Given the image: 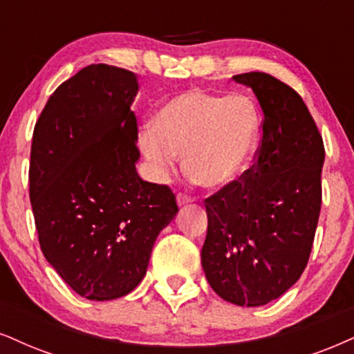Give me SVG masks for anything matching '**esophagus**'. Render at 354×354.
Here are the masks:
<instances>
[{"mask_svg":"<svg viewBox=\"0 0 354 354\" xmlns=\"http://www.w3.org/2000/svg\"><path fill=\"white\" fill-rule=\"evenodd\" d=\"M190 202H194V197H190V195L182 194V192L177 195V203L180 205V207H182V205H187V203H190Z\"/></svg>","mask_w":354,"mask_h":354,"instance_id":"34e87169","label":"esophagus"}]
</instances>
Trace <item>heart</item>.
<instances>
[{"mask_svg":"<svg viewBox=\"0 0 354 354\" xmlns=\"http://www.w3.org/2000/svg\"><path fill=\"white\" fill-rule=\"evenodd\" d=\"M261 136V116L246 95L187 90L170 98L147 123L139 144L154 169L165 177L182 156L192 180L221 189L250 169Z\"/></svg>","mask_w":354,"mask_h":354,"instance_id":"heart-1","label":"heart"}]
</instances>
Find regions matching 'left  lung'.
<instances>
[{
	"label": "left lung",
	"mask_w": 354,
	"mask_h": 354,
	"mask_svg": "<svg viewBox=\"0 0 354 354\" xmlns=\"http://www.w3.org/2000/svg\"><path fill=\"white\" fill-rule=\"evenodd\" d=\"M263 110L254 164L205 198L208 231L202 266L226 302L259 307L302 276L322 208L325 147L307 104L264 72L239 73Z\"/></svg>",
	"instance_id": "1"
}]
</instances>
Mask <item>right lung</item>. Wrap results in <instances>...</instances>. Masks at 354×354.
<instances>
[{"mask_svg": "<svg viewBox=\"0 0 354 354\" xmlns=\"http://www.w3.org/2000/svg\"><path fill=\"white\" fill-rule=\"evenodd\" d=\"M133 72L98 64L50 95L34 126L29 198L42 254L82 297L113 300L146 276L178 207L136 172Z\"/></svg>", "mask_w": 354, "mask_h": 354, "instance_id": "right-lung-1", "label": "right lung"}]
</instances>
